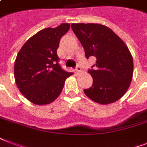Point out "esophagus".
Masks as SVG:
<instances>
[{"mask_svg": "<svg viewBox=\"0 0 147 147\" xmlns=\"http://www.w3.org/2000/svg\"><path fill=\"white\" fill-rule=\"evenodd\" d=\"M81 67H80V66H79V65H77V67H76V68H75V70H76V72L77 73H80V71H81Z\"/></svg>", "mask_w": 147, "mask_h": 147, "instance_id": "34e87169", "label": "esophagus"}]
</instances>
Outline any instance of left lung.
I'll use <instances>...</instances> for the list:
<instances>
[{"mask_svg": "<svg viewBox=\"0 0 147 147\" xmlns=\"http://www.w3.org/2000/svg\"><path fill=\"white\" fill-rule=\"evenodd\" d=\"M71 28L84 49L85 57H95L88 69L93 84L84 92L97 103L106 105L121 98L130 85L133 61L129 49L113 31L99 24H72Z\"/></svg>", "mask_w": 147, "mask_h": 147, "instance_id": "left-lung-1", "label": "left lung"}]
</instances>
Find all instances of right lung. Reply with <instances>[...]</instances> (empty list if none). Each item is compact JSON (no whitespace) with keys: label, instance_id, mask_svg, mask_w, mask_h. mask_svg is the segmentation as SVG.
Returning a JSON list of instances; mask_svg holds the SVG:
<instances>
[{"label":"right lung","instance_id":"obj_1","mask_svg":"<svg viewBox=\"0 0 147 147\" xmlns=\"http://www.w3.org/2000/svg\"><path fill=\"white\" fill-rule=\"evenodd\" d=\"M69 24L39 31L22 47L15 63V78L23 95L36 105L51 103L60 94L72 73L63 69L57 50Z\"/></svg>","mask_w":147,"mask_h":147}]
</instances>
